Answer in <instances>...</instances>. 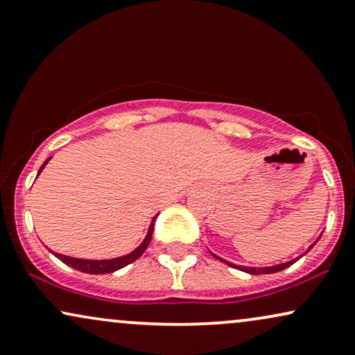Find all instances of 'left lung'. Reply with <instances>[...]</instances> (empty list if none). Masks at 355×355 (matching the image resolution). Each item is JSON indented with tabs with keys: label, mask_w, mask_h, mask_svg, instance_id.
<instances>
[{
	"label": "left lung",
	"mask_w": 355,
	"mask_h": 355,
	"mask_svg": "<svg viewBox=\"0 0 355 355\" xmlns=\"http://www.w3.org/2000/svg\"><path fill=\"white\" fill-rule=\"evenodd\" d=\"M321 239V237H319ZM318 239V240H319ZM316 240V242H318ZM314 242V243H316ZM313 243V245H314ZM313 245L311 247L308 248V250H311L313 248ZM217 258V260H220V261H225V260H222L220 257H217V255H214ZM301 257H298V258H295V260H291V261H286V263H282V265H275V266H266V268H247V266H237V265H232V263H229V261H225L227 265H230V266H234V268H239V270H242V271H247V273H250V275H268V273H277V271H282V270H284V268H288V266H291L293 263H295V261H298Z\"/></svg>",
	"instance_id": "obj_1"
}]
</instances>
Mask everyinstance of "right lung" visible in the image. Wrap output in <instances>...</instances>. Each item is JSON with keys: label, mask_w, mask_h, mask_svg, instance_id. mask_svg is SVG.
<instances>
[{"label": "right lung", "mask_w": 355, "mask_h": 355, "mask_svg": "<svg viewBox=\"0 0 355 355\" xmlns=\"http://www.w3.org/2000/svg\"><path fill=\"white\" fill-rule=\"evenodd\" d=\"M49 161V159H47ZM47 161L41 166V169H39V173L44 169V166L47 164ZM155 216L153 217V222L150 225V230H148V235L146 239L143 240V243L139 245L137 250H133L128 255L125 257H120V258H113V260H82V258H72V257H65V255H60V253H54V255L59 258V260H62L65 265L72 266V268H76L78 271H82V273H90V275H105V273H112V271H116L120 268H123V266L133 263L135 260H138L139 257L143 255V252L146 250L148 245L151 242V237H153V230H155V220H156Z\"/></svg>", "instance_id": "obj_1"}]
</instances>
